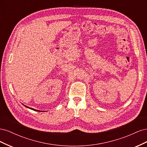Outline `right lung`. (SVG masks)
<instances>
[{
  "instance_id": "add662e5",
  "label": "right lung",
  "mask_w": 147,
  "mask_h": 147,
  "mask_svg": "<svg viewBox=\"0 0 147 147\" xmlns=\"http://www.w3.org/2000/svg\"><path fill=\"white\" fill-rule=\"evenodd\" d=\"M25 107H27V108H29V109H31V110H35V111H37V112H38V111H39V110H35V109H32V108H30V107H27V106H26V105H24Z\"/></svg>"
}]
</instances>
